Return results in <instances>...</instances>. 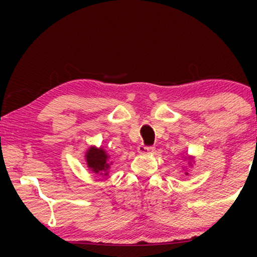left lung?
I'll return each instance as SVG.
<instances>
[{
	"instance_id": "1",
	"label": "left lung",
	"mask_w": 257,
	"mask_h": 257,
	"mask_svg": "<svg viewBox=\"0 0 257 257\" xmlns=\"http://www.w3.org/2000/svg\"><path fill=\"white\" fill-rule=\"evenodd\" d=\"M85 158H87V163L88 167L90 168L93 172L95 173H100L101 172H106L108 169V164H107V155L102 149H96V147H90L88 150L87 155H85Z\"/></svg>"
}]
</instances>
